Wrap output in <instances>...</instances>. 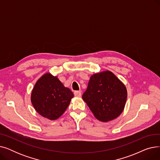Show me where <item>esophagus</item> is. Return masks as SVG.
Segmentation results:
<instances>
[{"label":"esophagus","mask_w":160,"mask_h":160,"mask_svg":"<svg viewBox=\"0 0 160 160\" xmlns=\"http://www.w3.org/2000/svg\"><path fill=\"white\" fill-rule=\"evenodd\" d=\"M74 96L77 97H80L81 96V92L80 91H74Z\"/></svg>","instance_id":"esophagus-1"}]
</instances>
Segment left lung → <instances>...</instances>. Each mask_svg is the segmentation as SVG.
I'll use <instances>...</instances> for the list:
<instances>
[{
    "instance_id": "left-lung-1",
    "label": "left lung",
    "mask_w": 160,
    "mask_h": 160,
    "mask_svg": "<svg viewBox=\"0 0 160 160\" xmlns=\"http://www.w3.org/2000/svg\"><path fill=\"white\" fill-rule=\"evenodd\" d=\"M82 99L98 120L108 122L116 119L123 112L127 90L112 72L102 71L90 77Z\"/></svg>"
}]
</instances>
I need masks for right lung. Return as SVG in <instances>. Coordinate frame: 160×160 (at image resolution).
<instances>
[{
    "instance_id": "add662e5",
    "label": "right lung",
    "mask_w": 160,
    "mask_h": 160,
    "mask_svg": "<svg viewBox=\"0 0 160 160\" xmlns=\"http://www.w3.org/2000/svg\"><path fill=\"white\" fill-rule=\"evenodd\" d=\"M74 95L57 77L44 74L36 82L31 93V102L41 116L56 120L65 112Z\"/></svg>"
}]
</instances>
